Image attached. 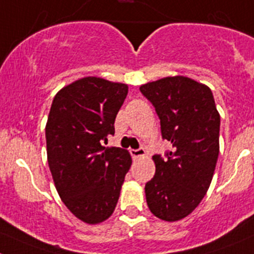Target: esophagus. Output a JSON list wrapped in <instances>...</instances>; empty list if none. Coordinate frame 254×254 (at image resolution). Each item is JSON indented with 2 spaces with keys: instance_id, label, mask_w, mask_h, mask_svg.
Returning a JSON list of instances; mask_svg holds the SVG:
<instances>
[{
  "instance_id": "34e87169",
  "label": "esophagus",
  "mask_w": 254,
  "mask_h": 254,
  "mask_svg": "<svg viewBox=\"0 0 254 254\" xmlns=\"http://www.w3.org/2000/svg\"><path fill=\"white\" fill-rule=\"evenodd\" d=\"M130 154H131V156L134 158V159H139V158L145 155V150H144L143 148L132 149V150H130Z\"/></svg>"
}]
</instances>
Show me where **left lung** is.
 Returning <instances> with one entry per match:
<instances>
[{
	"label": "left lung",
	"instance_id": "8db88e82",
	"mask_svg": "<svg viewBox=\"0 0 254 254\" xmlns=\"http://www.w3.org/2000/svg\"><path fill=\"white\" fill-rule=\"evenodd\" d=\"M160 119L162 138L172 143L167 159L154 155L155 175L145 184L155 217L183 219L204 198L219 154L220 116L207 85L170 76L140 86Z\"/></svg>",
	"mask_w": 254,
	"mask_h": 254
}]
</instances>
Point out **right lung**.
Wrapping results in <instances>:
<instances>
[{"mask_svg":"<svg viewBox=\"0 0 254 254\" xmlns=\"http://www.w3.org/2000/svg\"><path fill=\"white\" fill-rule=\"evenodd\" d=\"M127 85L89 76L55 95L46 124L47 162L64 204L98 224L113 214L131 165L129 151L106 148Z\"/></svg>","mask_w":254,"mask_h":254,"instance_id":"add662e5","label":"right lung"}]
</instances>
